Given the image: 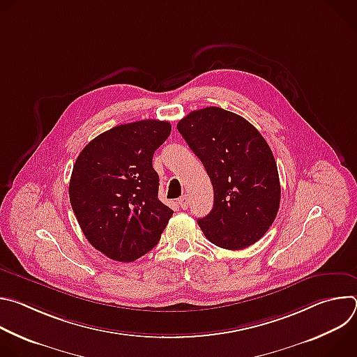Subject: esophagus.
<instances>
[{
  "label": "esophagus",
  "mask_w": 357,
  "mask_h": 357,
  "mask_svg": "<svg viewBox=\"0 0 357 357\" xmlns=\"http://www.w3.org/2000/svg\"><path fill=\"white\" fill-rule=\"evenodd\" d=\"M178 205L183 209V211H186L188 208H189V197L185 195V196H182V197H179L178 199Z\"/></svg>",
  "instance_id": "34e87169"
}]
</instances>
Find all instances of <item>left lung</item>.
Masks as SVG:
<instances>
[{
	"label": "left lung",
	"mask_w": 357,
	"mask_h": 357,
	"mask_svg": "<svg viewBox=\"0 0 357 357\" xmlns=\"http://www.w3.org/2000/svg\"><path fill=\"white\" fill-rule=\"evenodd\" d=\"M176 128L213 185V209L197 219L206 238L227 250L259 241L273 225L281 199L267 141L245 119L220 107L192 112Z\"/></svg>",
	"instance_id": "8db88e82"
}]
</instances>
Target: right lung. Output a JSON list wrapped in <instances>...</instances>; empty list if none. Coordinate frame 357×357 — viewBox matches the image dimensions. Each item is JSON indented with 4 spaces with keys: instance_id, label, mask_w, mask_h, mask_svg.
I'll list each match as a JSON object with an SVG mask.
<instances>
[{
    "instance_id": "1",
    "label": "right lung",
    "mask_w": 357,
    "mask_h": 357,
    "mask_svg": "<svg viewBox=\"0 0 357 357\" xmlns=\"http://www.w3.org/2000/svg\"><path fill=\"white\" fill-rule=\"evenodd\" d=\"M171 124L141 120L91 139L69 183L75 216L89 243L112 260L131 263L154 248L174 211L158 199L152 157Z\"/></svg>"
}]
</instances>
